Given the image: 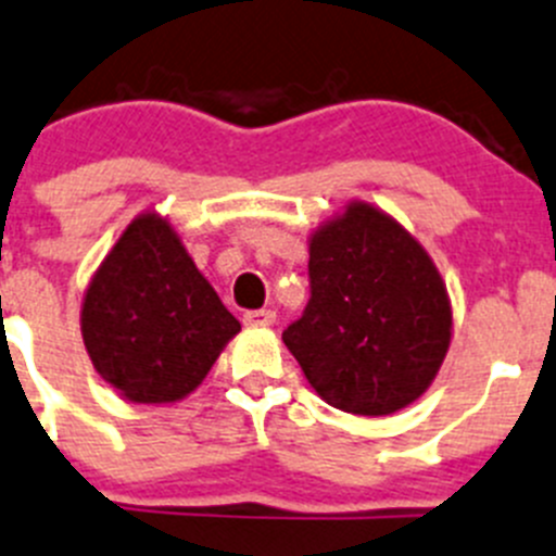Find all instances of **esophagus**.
I'll return each mask as SVG.
<instances>
[{
    "label": "esophagus",
    "instance_id": "1",
    "mask_svg": "<svg viewBox=\"0 0 556 556\" xmlns=\"http://www.w3.org/2000/svg\"><path fill=\"white\" fill-rule=\"evenodd\" d=\"M242 325H245V327H269V325H275V311H269V308L245 311V314H242Z\"/></svg>",
    "mask_w": 556,
    "mask_h": 556
}]
</instances>
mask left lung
<instances>
[{
    "label": "left lung",
    "instance_id": "left-lung-1",
    "mask_svg": "<svg viewBox=\"0 0 556 556\" xmlns=\"http://www.w3.org/2000/svg\"><path fill=\"white\" fill-rule=\"evenodd\" d=\"M311 300L283 330L311 388L352 415L420 399L451 346L453 311L431 256L366 202L311 237Z\"/></svg>",
    "mask_w": 556,
    "mask_h": 556
}]
</instances>
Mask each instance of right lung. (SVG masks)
Here are the masks:
<instances>
[{
	"label": "right lung",
	"mask_w": 556,
	"mask_h": 556,
	"mask_svg": "<svg viewBox=\"0 0 556 556\" xmlns=\"http://www.w3.org/2000/svg\"><path fill=\"white\" fill-rule=\"evenodd\" d=\"M240 332L172 224L144 213L94 273L81 336L94 371L134 404L193 393Z\"/></svg>",
	"instance_id": "right-lung-1"
}]
</instances>
